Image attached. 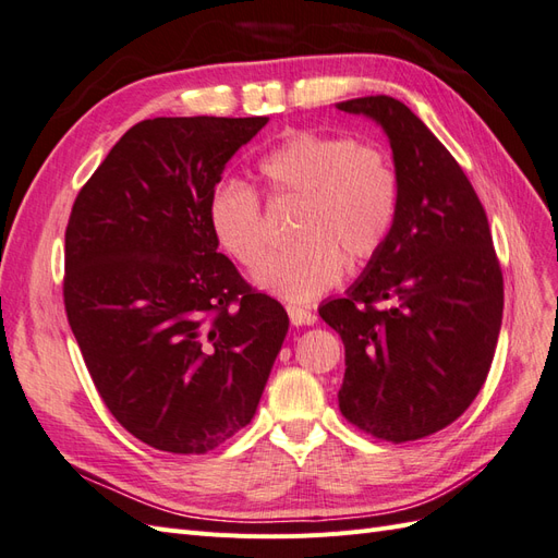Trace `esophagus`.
I'll return each instance as SVG.
<instances>
[{"label":"esophagus","mask_w":558,"mask_h":558,"mask_svg":"<svg viewBox=\"0 0 558 558\" xmlns=\"http://www.w3.org/2000/svg\"><path fill=\"white\" fill-rule=\"evenodd\" d=\"M288 316H290V320H292V325H294V327H299V325H313V323H316V313H311L308 308L294 306V304H290V306H288Z\"/></svg>","instance_id":"1"}]
</instances>
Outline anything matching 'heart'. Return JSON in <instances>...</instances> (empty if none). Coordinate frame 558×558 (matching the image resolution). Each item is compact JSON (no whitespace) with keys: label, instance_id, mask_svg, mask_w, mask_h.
<instances>
[{"label":"heart","instance_id":"b5f03b06","mask_svg":"<svg viewBox=\"0 0 558 558\" xmlns=\"http://www.w3.org/2000/svg\"><path fill=\"white\" fill-rule=\"evenodd\" d=\"M259 171L276 199L296 203L290 250L268 256L256 288L292 302L327 292L344 274L387 245L401 207L391 155L353 136L299 130L264 155ZM214 240L233 259L256 268L266 252L262 199L252 185L223 181L209 195Z\"/></svg>","mask_w":558,"mask_h":558}]
</instances>
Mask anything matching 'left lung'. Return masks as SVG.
<instances>
[{
  "instance_id": "left-lung-1",
  "label": "left lung",
  "mask_w": 558,
  "mask_h": 558,
  "mask_svg": "<svg viewBox=\"0 0 558 558\" xmlns=\"http://www.w3.org/2000/svg\"><path fill=\"white\" fill-rule=\"evenodd\" d=\"M387 134L401 181L393 231L320 318L344 341L339 410L384 440L452 424L478 396L502 327V270L488 217L448 148L405 104H337Z\"/></svg>"
}]
</instances>
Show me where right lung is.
Returning a JSON list of instances; mask_svg holds the SVG:
<instances>
[{
	"label": "right lung",
	"mask_w": 558,
	"mask_h": 558,
	"mask_svg": "<svg viewBox=\"0 0 558 558\" xmlns=\"http://www.w3.org/2000/svg\"><path fill=\"white\" fill-rule=\"evenodd\" d=\"M268 118L134 124L65 228V313L104 403L150 448L199 454L254 417L290 318L214 240L226 162Z\"/></svg>",
	"instance_id": "1"
}]
</instances>
